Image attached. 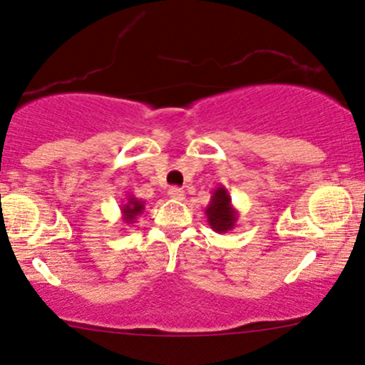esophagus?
<instances>
[{
	"mask_svg": "<svg viewBox=\"0 0 365 365\" xmlns=\"http://www.w3.org/2000/svg\"><path fill=\"white\" fill-rule=\"evenodd\" d=\"M170 197L176 199V201H182V199H185V192H183V189H180V187H171L170 189Z\"/></svg>",
	"mask_w": 365,
	"mask_h": 365,
	"instance_id": "34e87169",
	"label": "esophagus"
}]
</instances>
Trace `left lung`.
Here are the masks:
<instances>
[{
    "instance_id": "left-lung-1",
    "label": "left lung",
    "mask_w": 365,
    "mask_h": 365,
    "mask_svg": "<svg viewBox=\"0 0 365 365\" xmlns=\"http://www.w3.org/2000/svg\"><path fill=\"white\" fill-rule=\"evenodd\" d=\"M205 215L208 218L210 227L218 234L232 231L236 227L237 217H240V213H237V210L232 205L231 194L222 185L213 190V195L210 199V205L206 206Z\"/></svg>"
}]
</instances>
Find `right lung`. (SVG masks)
I'll list each match as a JSON object with an SVG mask.
<instances>
[{
  "instance_id": "right-lung-1",
  "label": "right lung",
  "mask_w": 365,
  "mask_h": 365,
  "mask_svg": "<svg viewBox=\"0 0 365 365\" xmlns=\"http://www.w3.org/2000/svg\"><path fill=\"white\" fill-rule=\"evenodd\" d=\"M145 210V201L141 199L134 197V195H125L124 202L120 206V215H122V222L125 225H131L136 220V217H140Z\"/></svg>"
}]
</instances>
